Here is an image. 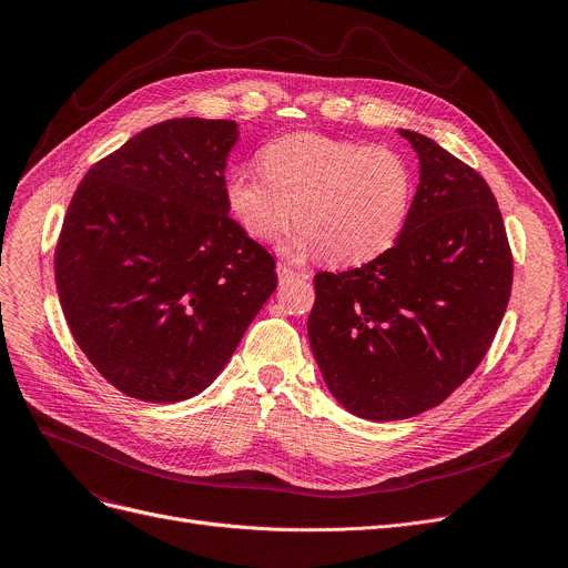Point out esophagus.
<instances>
[{
    "mask_svg": "<svg viewBox=\"0 0 568 568\" xmlns=\"http://www.w3.org/2000/svg\"><path fill=\"white\" fill-rule=\"evenodd\" d=\"M276 272H278V281L281 283H290L292 278H307L305 272H298V270H294L290 265H283V263L276 267Z\"/></svg>",
    "mask_w": 568,
    "mask_h": 568,
    "instance_id": "1",
    "label": "esophagus"
}]
</instances>
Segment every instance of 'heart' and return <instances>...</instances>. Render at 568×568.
I'll return each instance as SVG.
<instances>
[{
	"instance_id": "obj_1",
	"label": "heart",
	"mask_w": 568,
	"mask_h": 568,
	"mask_svg": "<svg viewBox=\"0 0 568 568\" xmlns=\"http://www.w3.org/2000/svg\"><path fill=\"white\" fill-rule=\"evenodd\" d=\"M261 166L229 173L226 209L256 240H274L294 215L298 226L283 242L292 256L364 265L388 252L407 224L414 173L390 148L296 132L265 145Z\"/></svg>"
}]
</instances>
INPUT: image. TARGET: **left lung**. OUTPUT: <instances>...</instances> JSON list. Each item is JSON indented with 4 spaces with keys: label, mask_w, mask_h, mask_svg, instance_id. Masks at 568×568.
I'll list each match as a JSON object with an SVG mask.
<instances>
[{
    "label": "left lung",
    "mask_w": 568,
    "mask_h": 568,
    "mask_svg": "<svg viewBox=\"0 0 568 568\" xmlns=\"http://www.w3.org/2000/svg\"><path fill=\"white\" fill-rule=\"evenodd\" d=\"M420 184L395 245L314 276L307 335L331 393L366 420L418 416L447 399L488 353L513 290L499 204L434 139L399 130Z\"/></svg>",
    "instance_id": "1"
}]
</instances>
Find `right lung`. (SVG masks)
Listing matches in <instances>:
<instances>
[{
	"label": "right lung",
	"instance_id": "right-lung-1",
	"mask_svg": "<svg viewBox=\"0 0 568 568\" xmlns=\"http://www.w3.org/2000/svg\"><path fill=\"white\" fill-rule=\"evenodd\" d=\"M235 121L171 119L78 184L53 254L67 326L119 390L180 402L204 390L276 290V261L229 215Z\"/></svg>",
	"mask_w": 568,
	"mask_h": 568
}]
</instances>
